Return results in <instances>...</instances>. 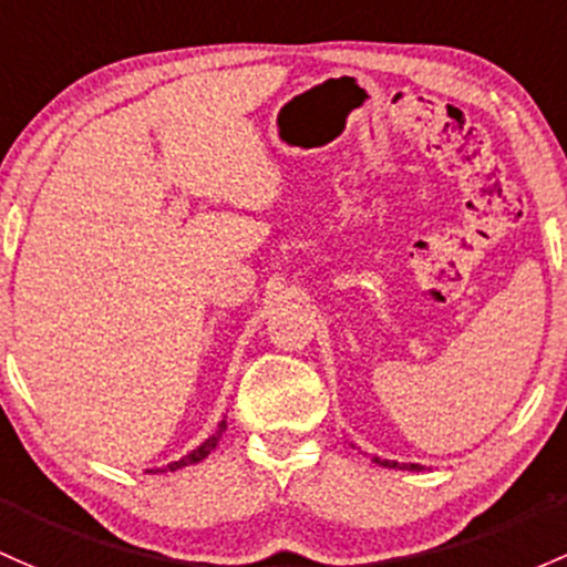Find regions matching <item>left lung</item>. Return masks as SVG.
<instances>
[{
	"instance_id": "8db88e82",
	"label": "left lung",
	"mask_w": 567,
	"mask_h": 567,
	"mask_svg": "<svg viewBox=\"0 0 567 567\" xmlns=\"http://www.w3.org/2000/svg\"><path fill=\"white\" fill-rule=\"evenodd\" d=\"M372 462H374V464H380V467H396V470H424V467H421V464H399V462H389V458H380V456H374Z\"/></svg>"
}]
</instances>
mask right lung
I'll list each match as a JSON object with an SVG mask.
<instances>
[{"instance_id": "obj_1", "label": "right lung", "mask_w": 567, "mask_h": 567, "mask_svg": "<svg viewBox=\"0 0 567 567\" xmlns=\"http://www.w3.org/2000/svg\"><path fill=\"white\" fill-rule=\"evenodd\" d=\"M225 426H228V424H225V419H223V421H219L217 432H214V434H212V437H208V440H206V443H200V445H198V449H195V451H189V454H187V456H182V458H178V462H171V464H168V467L146 470V473H168V470H171V473H174V470H182V467H189V464H198V462H204V458H206L208 454H212V451H214V449H217L219 437H223V432H225Z\"/></svg>"}]
</instances>
